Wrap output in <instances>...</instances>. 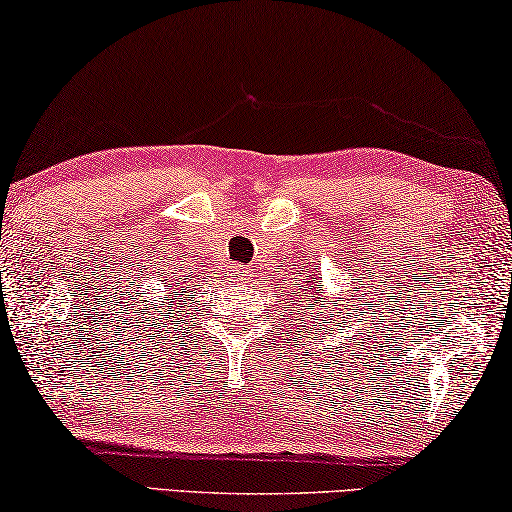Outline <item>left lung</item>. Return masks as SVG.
<instances>
[{
  "label": "left lung",
  "instance_id": "obj_1",
  "mask_svg": "<svg viewBox=\"0 0 512 512\" xmlns=\"http://www.w3.org/2000/svg\"><path fill=\"white\" fill-rule=\"evenodd\" d=\"M321 287H323V285H314V289H312V294H319V296H321V294H323V291H321ZM321 303H326V300H321ZM312 305H314V303H312Z\"/></svg>",
  "mask_w": 512,
  "mask_h": 512
}]
</instances>
